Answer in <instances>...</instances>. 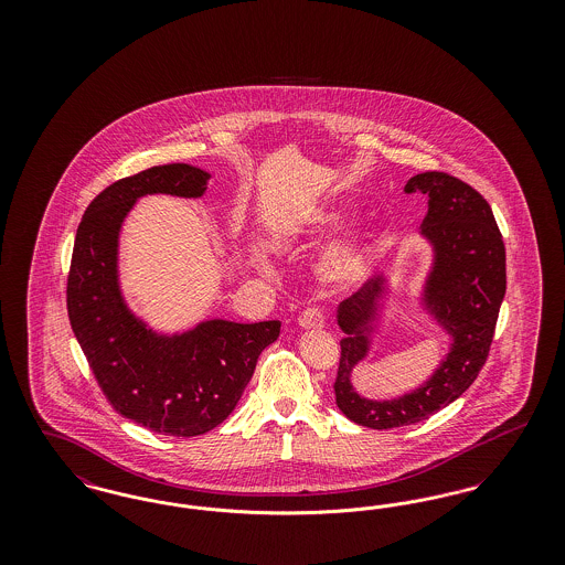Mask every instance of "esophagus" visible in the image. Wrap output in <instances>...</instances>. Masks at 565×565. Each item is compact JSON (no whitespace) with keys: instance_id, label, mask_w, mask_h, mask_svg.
I'll return each instance as SVG.
<instances>
[{"instance_id":"34e87169","label":"esophagus","mask_w":565,"mask_h":565,"mask_svg":"<svg viewBox=\"0 0 565 565\" xmlns=\"http://www.w3.org/2000/svg\"><path fill=\"white\" fill-rule=\"evenodd\" d=\"M323 323H326V318H323V311H320L318 307L305 309L298 318V326L302 330H320V328H323Z\"/></svg>"}]
</instances>
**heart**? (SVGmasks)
<instances>
[{"label":"heart","mask_w":565,"mask_h":565,"mask_svg":"<svg viewBox=\"0 0 565 565\" xmlns=\"http://www.w3.org/2000/svg\"><path fill=\"white\" fill-rule=\"evenodd\" d=\"M350 217L351 210L348 205H339V203L322 205L305 215L300 235L309 243L323 242L334 233H339L350 222ZM371 256H373V237L369 233H362L332 247L323 256L320 273L326 281L334 286H350L366 273L371 265Z\"/></svg>","instance_id":"obj_1"}]
</instances>
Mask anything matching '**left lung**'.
<instances>
[{"label":"left lung","mask_w":565,"mask_h":565,"mask_svg":"<svg viewBox=\"0 0 565 565\" xmlns=\"http://www.w3.org/2000/svg\"><path fill=\"white\" fill-rule=\"evenodd\" d=\"M428 194L422 237L430 243L431 267L422 307L451 339L449 353L424 385L392 401H371L355 392L353 369L369 355L390 286L383 277L364 284L337 309L341 360L334 381L337 406L353 424L392 430L428 419L457 401L481 373L507 295V249L483 196L449 173L413 175L404 192Z\"/></svg>","instance_id":"8db88e82"}]
</instances>
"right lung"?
<instances>
[{
    "mask_svg": "<svg viewBox=\"0 0 565 565\" xmlns=\"http://www.w3.org/2000/svg\"><path fill=\"white\" fill-rule=\"evenodd\" d=\"M210 178L199 167L171 162L114 182L82 215L67 277L70 323L108 403L137 426L167 436L189 438L220 426L281 328L277 320H207L162 334L122 296L118 239L135 201L146 194L199 199Z\"/></svg>",
    "mask_w": 565,
    "mask_h": 565,
    "instance_id": "1",
    "label": "right lung"
}]
</instances>
